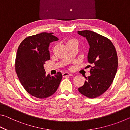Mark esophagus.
<instances>
[{"instance_id": "esophagus-1", "label": "esophagus", "mask_w": 130, "mask_h": 130, "mask_svg": "<svg viewBox=\"0 0 130 130\" xmlns=\"http://www.w3.org/2000/svg\"><path fill=\"white\" fill-rule=\"evenodd\" d=\"M62 76H63V77H66V76H73V74H71V73H68V72H64V73H63L62 74Z\"/></svg>"}]
</instances>
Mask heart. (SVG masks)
I'll return each mask as SVG.
<instances>
[{
  "instance_id": "b5f03b06",
  "label": "heart",
  "mask_w": 130,
  "mask_h": 130,
  "mask_svg": "<svg viewBox=\"0 0 130 130\" xmlns=\"http://www.w3.org/2000/svg\"><path fill=\"white\" fill-rule=\"evenodd\" d=\"M70 42H77V41L75 40V39H70V40L68 41L67 44L68 43H70Z\"/></svg>"
}]
</instances>
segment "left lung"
<instances>
[{"label": "left lung", "instance_id": "8db88e82", "mask_svg": "<svg viewBox=\"0 0 130 130\" xmlns=\"http://www.w3.org/2000/svg\"><path fill=\"white\" fill-rule=\"evenodd\" d=\"M89 45L88 61L91 67L90 73L78 91L89 98L102 95L112 83L118 69V56L112 42L106 37L89 30L78 31Z\"/></svg>", "mask_w": 130, "mask_h": 130}]
</instances>
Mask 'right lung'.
<instances>
[{
    "label": "right lung",
    "instance_id": "right-lung-1",
    "mask_svg": "<svg viewBox=\"0 0 130 130\" xmlns=\"http://www.w3.org/2000/svg\"><path fill=\"white\" fill-rule=\"evenodd\" d=\"M53 33L42 32L26 38L17 50L15 70L24 88L37 98H46L58 89L62 78L58 72L53 76L46 75L44 64L49 60L50 43L58 40Z\"/></svg>",
    "mask_w": 130,
    "mask_h": 130
}]
</instances>
